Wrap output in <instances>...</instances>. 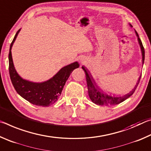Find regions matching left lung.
I'll return each mask as SVG.
<instances>
[{"mask_svg":"<svg viewBox=\"0 0 151 151\" xmlns=\"http://www.w3.org/2000/svg\"><path fill=\"white\" fill-rule=\"evenodd\" d=\"M132 27V25H131ZM135 32H136V35L138 37V40H139L140 49H141L142 52V64L144 63L145 60V48L143 47L142 43L140 40V38L139 37V35H138L137 32L135 30ZM82 68L85 71L86 74V83H87V87H88V95L90 97L91 100L92 102L96 104H98V105H101V106H110V105H115V104H118L119 103H122L124 101L127 99L129 97L131 96L132 94L134 93L135 91V89L137 88L138 85H139V81L141 76H140L139 80L137 81V85H135L134 88L129 93L125 94L124 96H119L116 95H114V94H112L111 93H106V92H104L103 90L99 87L97 86L96 83L93 78V76H91V73H89V71L87 70V68H86L85 66H82Z\"/></svg>","mask_w":151,"mask_h":151,"instance_id":"obj_1","label":"left lung"}]
</instances>
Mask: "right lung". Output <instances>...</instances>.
<instances>
[{"mask_svg":"<svg viewBox=\"0 0 151 151\" xmlns=\"http://www.w3.org/2000/svg\"><path fill=\"white\" fill-rule=\"evenodd\" d=\"M20 30H18L12 40L9 54V75L12 85L17 93L29 103L37 106H48L57 101L66 81L73 70L79 67V64L75 62L65 66L52 78L44 83H36L24 80L15 70L11 54L12 45Z\"/></svg>","mask_w":151,"mask_h":151,"instance_id":"1","label":"right lung"}]
</instances>
